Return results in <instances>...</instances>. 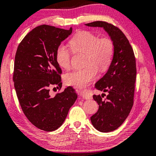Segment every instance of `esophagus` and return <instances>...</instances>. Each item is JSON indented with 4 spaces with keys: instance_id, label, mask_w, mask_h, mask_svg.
<instances>
[{
    "instance_id": "1",
    "label": "esophagus",
    "mask_w": 156,
    "mask_h": 156,
    "mask_svg": "<svg viewBox=\"0 0 156 156\" xmlns=\"http://www.w3.org/2000/svg\"><path fill=\"white\" fill-rule=\"evenodd\" d=\"M80 93V96L82 97L83 98H85V99L89 98V95H88V92L87 91H81Z\"/></svg>"
}]
</instances>
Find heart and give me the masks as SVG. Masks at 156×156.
<instances>
[{
  "mask_svg": "<svg viewBox=\"0 0 156 156\" xmlns=\"http://www.w3.org/2000/svg\"><path fill=\"white\" fill-rule=\"evenodd\" d=\"M69 46L74 53L85 55V68L67 73L64 80L67 85L83 88L96 77L97 70H105L113 61L115 45L112 39L107 36L99 38L97 35L89 31L76 34L70 41ZM71 53L66 46L60 45L55 53L56 62L62 69L71 66Z\"/></svg>",
  "mask_w": 156,
  "mask_h": 156,
  "instance_id": "b5f03b06",
  "label": "heart"
}]
</instances>
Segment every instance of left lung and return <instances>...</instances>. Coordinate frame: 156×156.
Returning a JSON list of instances; mask_svg holds the SVG:
<instances>
[{"label": "left lung", "mask_w": 156, "mask_h": 156, "mask_svg": "<svg viewBox=\"0 0 156 156\" xmlns=\"http://www.w3.org/2000/svg\"><path fill=\"white\" fill-rule=\"evenodd\" d=\"M85 25L103 27L115 45L114 56L107 73L95 84L97 89L107 92V95L103 93L93 96L99 104V110L90 118L97 130L109 132L122 124L133 106L136 75L135 56L128 39L118 27L102 21Z\"/></svg>", "instance_id": "obj_1"}]
</instances>
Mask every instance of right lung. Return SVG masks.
Returning a JSON list of instances; mask_svg holds the SVG:
<instances>
[{
  "mask_svg": "<svg viewBox=\"0 0 156 156\" xmlns=\"http://www.w3.org/2000/svg\"><path fill=\"white\" fill-rule=\"evenodd\" d=\"M71 33V27L41 25L26 35L15 54L13 81L21 108L34 126L46 132L63 124L77 99L70 86L60 92L62 71L55 59L57 47ZM52 87L58 89L55 96Z\"/></svg>",
  "mask_w": 156,
  "mask_h": 156,
  "instance_id": "1",
  "label": "right lung"
}]
</instances>
